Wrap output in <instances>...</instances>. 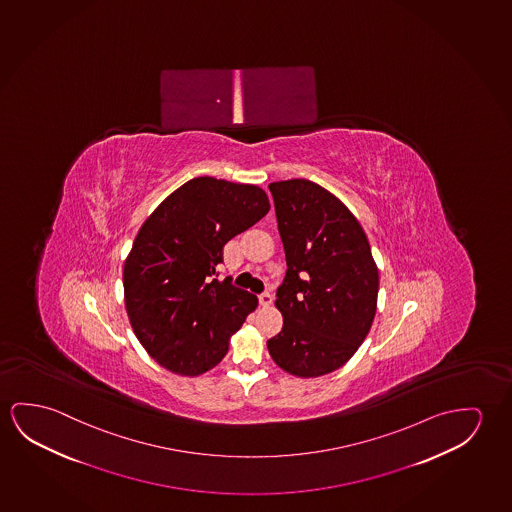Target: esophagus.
Segmentation results:
<instances>
[{
  "label": "esophagus",
  "mask_w": 512,
  "mask_h": 512,
  "mask_svg": "<svg viewBox=\"0 0 512 512\" xmlns=\"http://www.w3.org/2000/svg\"><path fill=\"white\" fill-rule=\"evenodd\" d=\"M259 303L262 307H271V303H273V294H269V292H262L259 296Z\"/></svg>",
  "instance_id": "esophagus-1"
}]
</instances>
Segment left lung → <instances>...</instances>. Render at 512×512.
<instances>
[{"label":"left lung","mask_w":512,"mask_h":512,"mask_svg":"<svg viewBox=\"0 0 512 512\" xmlns=\"http://www.w3.org/2000/svg\"><path fill=\"white\" fill-rule=\"evenodd\" d=\"M287 273L275 305L284 328L268 340L276 365L298 378L340 369L369 333L378 305V266L362 225L328 189L271 182Z\"/></svg>","instance_id":"obj_1"}]
</instances>
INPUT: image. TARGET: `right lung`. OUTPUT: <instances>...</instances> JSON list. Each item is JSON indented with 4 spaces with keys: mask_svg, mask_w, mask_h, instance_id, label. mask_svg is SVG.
I'll return each mask as SVG.
<instances>
[{
    "mask_svg": "<svg viewBox=\"0 0 512 512\" xmlns=\"http://www.w3.org/2000/svg\"><path fill=\"white\" fill-rule=\"evenodd\" d=\"M269 211L264 189L197 177L145 220L124 264L134 335L156 362L181 376L216 367L228 340L259 305L255 294L218 280L223 246Z\"/></svg>",
    "mask_w": 512,
    "mask_h": 512,
    "instance_id": "1",
    "label": "right lung"
}]
</instances>
